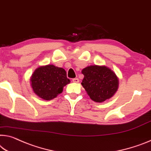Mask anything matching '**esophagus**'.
I'll use <instances>...</instances> for the list:
<instances>
[{"label":"esophagus","instance_id":"1","mask_svg":"<svg viewBox=\"0 0 151 151\" xmlns=\"http://www.w3.org/2000/svg\"><path fill=\"white\" fill-rule=\"evenodd\" d=\"M72 81L75 83H78L79 82V79L78 78H73Z\"/></svg>","mask_w":151,"mask_h":151}]
</instances>
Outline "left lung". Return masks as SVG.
<instances>
[{
  "label": "left lung",
  "instance_id": "left-lung-1",
  "mask_svg": "<svg viewBox=\"0 0 151 151\" xmlns=\"http://www.w3.org/2000/svg\"><path fill=\"white\" fill-rule=\"evenodd\" d=\"M82 85L92 101L102 103L112 97L117 92L119 80L107 67L90 65L83 69Z\"/></svg>",
  "mask_w": 151,
  "mask_h": 151
}]
</instances>
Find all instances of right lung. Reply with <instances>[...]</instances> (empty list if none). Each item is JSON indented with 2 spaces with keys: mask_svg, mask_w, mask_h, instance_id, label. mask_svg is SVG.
Wrapping results in <instances>:
<instances>
[{
  "mask_svg": "<svg viewBox=\"0 0 151 151\" xmlns=\"http://www.w3.org/2000/svg\"><path fill=\"white\" fill-rule=\"evenodd\" d=\"M30 81L34 93L46 101L57 97L65 86L70 83L65 70L53 65L39 67L32 74Z\"/></svg>",
  "mask_w": 151,
  "mask_h": 151,
  "instance_id": "right-lung-1",
  "label": "right lung"
}]
</instances>
